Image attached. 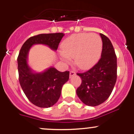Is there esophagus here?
<instances>
[{
	"label": "esophagus",
	"mask_w": 134,
	"mask_h": 134,
	"mask_svg": "<svg viewBox=\"0 0 134 134\" xmlns=\"http://www.w3.org/2000/svg\"><path fill=\"white\" fill-rule=\"evenodd\" d=\"M74 75H76V72H74V71L70 72V77H72L74 76Z\"/></svg>",
	"instance_id": "34e87169"
}]
</instances>
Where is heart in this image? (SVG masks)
<instances>
[{
    "mask_svg": "<svg viewBox=\"0 0 134 134\" xmlns=\"http://www.w3.org/2000/svg\"><path fill=\"white\" fill-rule=\"evenodd\" d=\"M61 57L65 62L69 58L78 68L87 69L97 62L102 50V41L96 33H78L64 40L61 46Z\"/></svg>",
    "mask_w": 134,
    "mask_h": 134,
    "instance_id": "heart-1",
    "label": "heart"
}]
</instances>
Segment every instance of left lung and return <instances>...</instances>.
Segmentation results:
<instances>
[{"label":"left lung","instance_id":"obj_1","mask_svg":"<svg viewBox=\"0 0 134 134\" xmlns=\"http://www.w3.org/2000/svg\"><path fill=\"white\" fill-rule=\"evenodd\" d=\"M103 48L100 59L86 72L77 73L82 79L76 93L82 103L96 107L104 102L111 94L117 77V61L111 41L100 33Z\"/></svg>","mask_w":134,"mask_h":134}]
</instances>
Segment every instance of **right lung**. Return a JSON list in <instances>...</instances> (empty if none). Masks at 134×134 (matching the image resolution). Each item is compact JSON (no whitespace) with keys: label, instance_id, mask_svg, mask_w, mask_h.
Wrapping results in <instances>:
<instances>
[{"label":"right lung","instance_id":"add662e5","mask_svg":"<svg viewBox=\"0 0 134 134\" xmlns=\"http://www.w3.org/2000/svg\"><path fill=\"white\" fill-rule=\"evenodd\" d=\"M64 35L62 33L40 34L30 37L23 44L18 57L19 81L27 99L40 108H49L57 102L62 87L69 79V71L60 72L50 67L35 73L27 64V55L33 44H43L57 50Z\"/></svg>","mask_w":134,"mask_h":134}]
</instances>
